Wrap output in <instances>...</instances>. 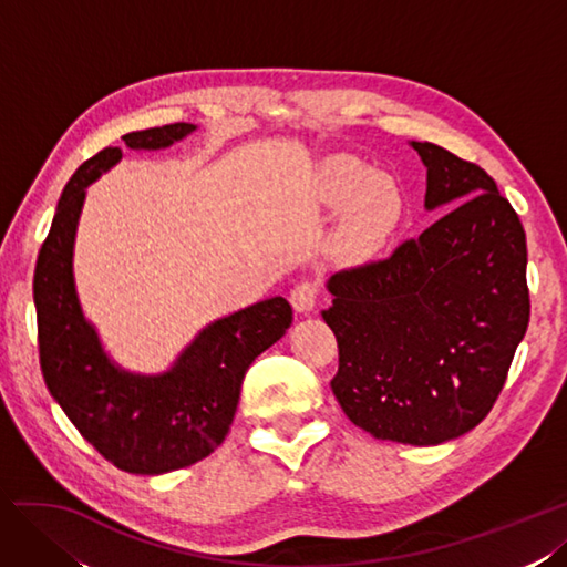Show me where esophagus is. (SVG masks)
Instances as JSON below:
<instances>
[{
	"mask_svg": "<svg viewBox=\"0 0 567 567\" xmlns=\"http://www.w3.org/2000/svg\"><path fill=\"white\" fill-rule=\"evenodd\" d=\"M316 297H318V285L311 280H301L295 285L292 295H289V301H292L297 313H309L316 306Z\"/></svg>",
	"mask_w": 567,
	"mask_h": 567,
	"instance_id": "esophagus-1",
	"label": "esophagus"
}]
</instances>
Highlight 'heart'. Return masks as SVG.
I'll return each instance as SVG.
<instances>
[{
	"label": "heart",
	"instance_id": "heart-1",
	"mask_svg": "<svg viewBox=\"0 0 567 567\" xmlns=\"http://www.w3.org/2000/svg\"><path fill=\"white\" fill-rule=\"evenodd\" d=\"M322 199L342 206L332 235L339 261H363L384 247L401 218V197L384 173H368L361 161L330 158L322 168Z\"/></svg>",
	"mask_w": 567,
	"mask_h": 567
}]
</instances>
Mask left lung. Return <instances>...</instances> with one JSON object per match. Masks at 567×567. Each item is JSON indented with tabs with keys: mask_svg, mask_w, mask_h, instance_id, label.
<instances>
[{
	"mask_svg": "<svg viewBox=\"0 0 567 567\" xmlns=\"http://www.w3.org/2000/svg\"><path fill=\"white\" fill-rule=\"evenodd\" d=\"M440 220L384 261L334 272L322 311L339 347L330 386L375 440L434 446L471 432L506 382L529 322L523 223L480 166L409 142Z\"/></svg>",
	"mask_w": 567,
	"mask_h": 567,
	"instance_id": "left-lung-1",
	"label": "left lung"
}]
</instances>
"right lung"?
Masks as SVG:
<instances>
[{
  "mask_svg": "<svg viewBox=\"0 0 567 567\" xmlns=\"http://www.w3.org/2000/svg\"><path fill=\"white\" fill-rule=\"evenodd\" d=\"M194 131L173 123L123 140L131 150L156 152ZM121 156L118 147L92 156L61 192L32 280L40 368L54 401L106 461L125 473L161 475L206 458L225 440L241 380L292 326V306L272 297L208 322L164 373H133L113 361L80 306L73 251L87 187Z\"/></svg>",
  "mask_w": 567,
  "mask_h": 567,
  "instance_id": "right-lung-1",
  "label": "right lung"
}]
</instances>
